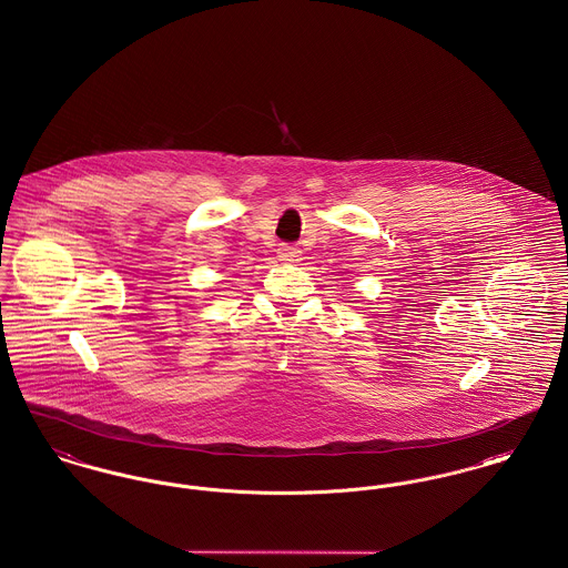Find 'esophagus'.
Masks as SVG:
<instances>
[{
    "label": "esophagus",
    "instance_id": "34e87169",
    "mask_svg": "<svg viewBox=\"0 0 568 568\" xmlns=\"http://www.w3.org/2000/svg\"><path fill=\"white\" fill-rule=\"evenodd\" d=\"M278 260H281L283 264H298L302 260V253L296 246L283 244V246L278 248Z\"/></svg>",
    "mask_w": 568,
    "mask_h": 568
}]
</instances>
